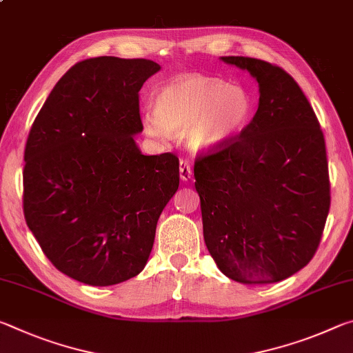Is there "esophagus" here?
Here are the masks:
<instances>
[{"mask_svg":"<svg viewBox=\"0 0 353 353\" xmlns=\"http://www.w3.org/2000/svg\"><path fill=\"white\" fill-rule=\"evenodd\" d=\"M179 172H181V179L183 182L190 181L191 176H193V171H191V166L187 159L181 160V168H179Z\"/></svg>","mask_w":353,"mask_h":353,"instance_id":"34e87169","label":"esophagus"}]
</instances>
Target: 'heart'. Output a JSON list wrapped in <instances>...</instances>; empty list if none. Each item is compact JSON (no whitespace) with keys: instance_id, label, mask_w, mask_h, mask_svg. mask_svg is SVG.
Segmentation results:
<instances>
[{"instance_id":"heart-1","label":"heart","mask_w":353,"mask_h":353,"mask_svg":"<svg viewBox=\"0 0 353 353\" xmlns=\"http://www.w3.org/2000/svg\"><path fill=\"white\" fill-rule=\"evenodd\" d=\"M250 117L252 99L246 90L216 77L183 76L160 88L155 112L145 113L143 126L159 140L187 134L193 151H208L240 132Z\"/></svg>"}]
</instances>
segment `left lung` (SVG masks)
<instances>
[{
    "label": "left lung",
    "instance_id": "1",
    "mask_svg": "<svg viewBox=\"0 0 353 353\" xmlns=\"http://www.w3.org/2000/svg\"><path fill=\"white\" fill-rule=\"evenodd\" d=\"M259 82L240 135L194 162L207 249L240 283H276L307 266L330 208L325 140L297 82L277 65L225 56Z\"/></svg>",
    "mask_w": 353,
    "mask_h": 353
}]
</instances>
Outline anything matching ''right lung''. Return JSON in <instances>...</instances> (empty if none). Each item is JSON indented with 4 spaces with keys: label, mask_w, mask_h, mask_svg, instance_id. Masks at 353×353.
Listing matches in <instances>:
<instances>
[{
    "label": "right lung",
    "mask_w": 353,
    "mask_h": 353,
    "mask_svg": "<svg viewBox=\"0 0 353 353\" xmlns=\"http://www.w3.org/2000/svg\"><path fill=\"white\" fill-rule=\"evenodd\" d=\"M160 65L148 59L77 62L46 98L29 132L23 212L65 276L117 285L143 271L155 227L179 188L174 154L143 155L139 92Z\"/></svg>",
    "instance_id": "add662e5"
}]
</instances>
